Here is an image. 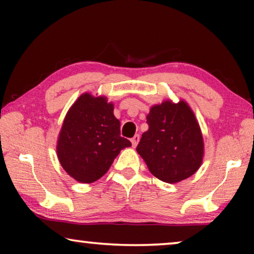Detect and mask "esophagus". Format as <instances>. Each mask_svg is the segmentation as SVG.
<instances>
[{
    "mask_svg": "<svg viewBox=\"0 0 254 254\" xmlns=\"http://www.w3.org/2000/svg\"><path fill=\"white\" fill-rule=\"evenodd\" d=\"M131 145H133V147L135 148L137 145V143H138V141H140V135L138 134H136V135H134V137L131 138Z\"/></svg>",
    "mask_w": 254,
    "mask_h": 254,
    "instance_id": "1",
    "label": "esophagus"
}]
</instances>
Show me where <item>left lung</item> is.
<instances>
[{
	"label": "left lung",
	"mask_w": 254,
	"mask_h": 254,
	"mask_svg": "<svg viewBox=\"0 0 254 254\" xmlns=\"http://www.w3.org/2000/svg\"><path fill=\"white\" fill-rule=\"evenodd\" d=\"M147 124L149 129L142 134L136 150L149 171L169 184L194 175L202 163L203 140L190 106L183 100L152 106Z\"/></svg>",
	"instance_id": "1"
}]
</instances>
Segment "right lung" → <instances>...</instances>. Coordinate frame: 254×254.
<instances>
[{"mask_svg": "<svg viewBox=\"0 0 254 254\" xmlns=\"http://www.w3.org/2000/svg\"><path fill=\"white\" fill-rule=\"evenodd\" d=\"M129 140L120 136V121L105 97L84 93L68 111L58 141L62 168L79 183H93L109 171Z\"/></svg>", "mask_w": 254, "mask_h": 254, "instance_id": "right-lung-1", "label": "right lung"}]
</instances>
